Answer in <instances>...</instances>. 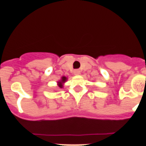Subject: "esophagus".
Instances as JSON below:
<instances>
[{
  "label": "esophagus",
  "instance_id": "obj_1",
  "mask_svg": "<svg viewBox=\"0 0 146 146\" xmlns=\"http://www.w3.org/2000/svg\"><path fill=\"white\" fill-rule=\"evenodd\" d=\"M80 74V69H75L74 71V74H75V75H78Z\"/></svg>",
  "mask_w": 146,
  "mask_h": 146
}]
</instances>
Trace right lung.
Here are the masks:
<instances>
[{"instance_id": "obj_1", "label": "right lung", "mask_w": 146, "mask_h": 146, "mask_svg": "<svg viewBox=\"0 0 146 146\" xmlns=\"http://www.w3.org/2000/svg\"><path fill=\"white\" fill-rule=\"evenodd\" d=\"M66 79H67L66 77H64H64H61V80H60L59 82H58V86L60 88H63V83H64V82L66 81Z\"/></svg>"}]
</instances>
